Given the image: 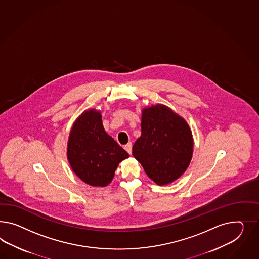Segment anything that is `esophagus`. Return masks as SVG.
I'll return each instance as SVG.
<instances>
[{
  "label": "esophagus",
  "instance_id": "34e87169",
  "mask_svg": "<svg viewBox=\"0 0 259 259\" xmlns=\"http://www.w3.org/2000/svg\"><path fill=\"white\" fill-rule=\"evenodd\" d=\"M124 149L126 150V152L129 154H132V143L131 142H128L124 146Z\"/></svg>",
  "mask_w": 259,
  "mask_h": 259
}]
</instances>
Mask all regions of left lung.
Listing matches in <instances>:
<instances>
[{
  "label": "left lung",
  "instance_id": "left-lung-1",
  "mask_svg": "<svg viewBox=\"0 0 259 259\" xmlns=\"http://www.w3.org/2000/svg\"><path fill=\"white\" fill-rule=\"evenodd\" d=\"M132 153L154 183L168 185L189 167L193 153L191 130L182 117L166 105L145 107L141 135Z\"/></svg>",
  "mask_w": 259,
  "mask_h": 259
}]
</instances>
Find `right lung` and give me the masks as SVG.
<instances>
[{
	"label": "right lung",
	"instance_id": "obj_1",
	"mask_svg": "<svg viewBox=\"0 0 259 259\" xmlns=\"http://www.w3.org/2000/svg\"><path fill=\"white\" fill-rule=\"evenodd\" d=\"M68 160L75 175L92 187H105L115 175L119 163L129 157L105 131L101 112L85 110L70 130Z\"/></svg>",
	"mask_w": 259,
	"mask_h": 259
}]
</instances>
